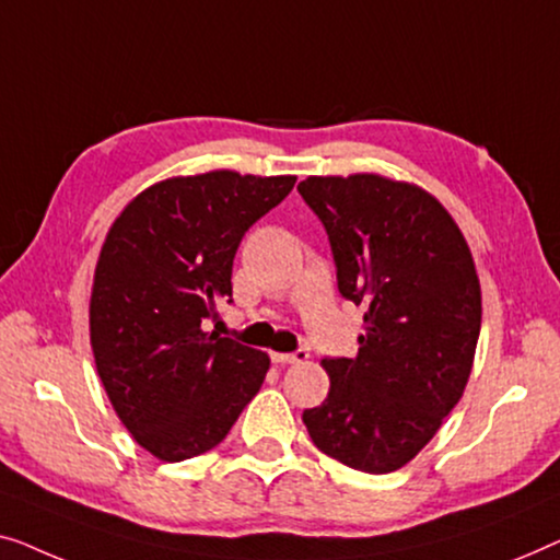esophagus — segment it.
<instances>
[{
  "label": "esophagus",
  "mask_w": 560,
  "mask_h": 560,
  "mask_svg": "<svg viewBox=\"0 0 560 560\" xmlns=\"http://www.w3.org/2000/svg\"><path fill=\"white\" fill-rule=\"evenodd\" d=\"M271 360L279 362V365H299V362L310 360V352L306 350H294V352H271Z\"/></svg>",
  "instance_id": "esophagus-1"
}]
</instances>
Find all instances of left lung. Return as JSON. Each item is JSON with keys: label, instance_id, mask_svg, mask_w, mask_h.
Instances as JSON below:
<instances>
[{"label": "left lung", "instance_id": "obj_1", "mask_svg": "<svg viewBox=\"0 0 560 560\" xmlns=\"http://www.w3.org/2000/svg\"><path fill=\"white\" fill-rule=\"evenodd\" d=\"M337 289L365 304L358 358H325L329 393L302 421L314 446L388 475L429 444L467 388L482 325L475 258L444 205L383 175L306 177Z\"/></svg>", "mask_w": 560, "mask_h": 560}]
</instances>
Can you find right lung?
I'll return each mask as SVG.
<instances>
[{"mask_svg": "<svg viewBox=\"0 0 560 560\" xmlns=\"http://www.w3.org/2000/svg\"><path fill=\"white\" fill-rule=\"evenodd\" d=\"M296 177L215 170L162 179L114 220L91 291V348L116 416L162 462L210 452L261 388L269 355L205 332L233 258Z\"/></svg>", "mask_w": 560, "mask_h": 560, "instance_id": "obj_1", "label": "right lung"}]
</instances>
